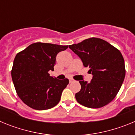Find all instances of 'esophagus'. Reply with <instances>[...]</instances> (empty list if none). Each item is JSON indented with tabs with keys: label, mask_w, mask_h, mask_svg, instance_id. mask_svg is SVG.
<instances>
[{
	"label": "esophagus",
	"mask_w": 135,
	"mask_h": 135,
	"mask_svg": "<svg viewBox=\"0 0 135 135\" xmlns=\"http://www.w3.org/2000/svg\"><path fill=\"white\" fill-rule=\"evenodd\" d=\"M74 82V80L73 79H70V83H71V82Z\"/></svg>",
	"instance_id": "34e87169"
}]
</instances>
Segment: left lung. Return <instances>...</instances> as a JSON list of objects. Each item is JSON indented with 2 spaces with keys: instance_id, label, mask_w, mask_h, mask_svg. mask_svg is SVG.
<instances>
[{
  "instance_id": "obj_1",
  "label": "left lung",
  "mask_w": 135,
  "mask_h": 135,
  "mask_svg": "<svg viewBox=\"0 0 135 135\" xmlns=\"http://www.w3.org/2000/svg\"><path fill=\"white\" fill-rule=\"evenodd\" d=\"M89 67L93 74L90 82L80 80L81 89L76 94V101L89 108H100L115 97L124 80L125 65L118 49L105 40L90 38L69 46Z\"/></svg>"
}]
</instances>
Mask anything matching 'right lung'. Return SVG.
Returning a JSON list of instances; mask_svg holds the SVG:
<instances>
[{"label": "right lung", "mask_w": 135, "mask_h": 135, "mask_svg": "<svg viewBox=\"0 0 135 135\" xmlns=\"http://www.w3.org/2000/svg\"><path fill=\"white\" fill-rule=\"evenodd\" d=\"M68 46L36 42L18 53L14 59L11 77L17 94L27 106L36 110L58 104L69 80H58L49 74L54 70L56 57Z\"/></svg>", "instance_id": "add662e5"}]
</instances>
